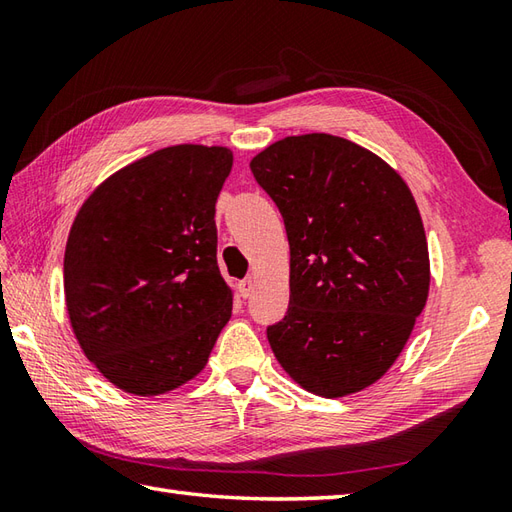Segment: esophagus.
Wrapping results in <instances>:
<instances>
[{
  "label": "esophagus",
  "instance_id": "34e87169",
  "mask_svg": "<svg viewBox=\"0 0 512 512\" xmlns=\"http://www.w3.org/2000/svg\"><path fill=\"white\" fill-rule=\"evenodd\" d=\"M253 292H255V279L253 277H246V279L239 281V295H242L244 299H248L250 295H253Z\"/></svg>",
  "mask_w": 512,
  "mask_h": 512
}]
</instances>
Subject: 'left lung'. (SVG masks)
Wrapping results in <instances>:
<instances>
[{"instance_id": "1", "label": "left lung", "mask_w": 512, "mask_h": 512, "mask_svg": "<svg viewBox=\"0 0 512 512\" xmlns=\"http://www.w3.org/2000/svg\"><path fill=\"white\" fill-rule=\"evenodd\" d=\"M284 217L290 303L266 336L312 394L376 383L429 295V250L407 184L372 151L330 134L288 136L250 160Z\"/></svg>"}]
</instances>
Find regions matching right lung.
<instances>
[{
	"label": "right lung",
	"instance_id": "1",
	"mask_svg": "<svg viewBox=\"0 0 512 512\" xmlns=\"http://www.w3.org/2000/svg\"><path fill=\"white\" fill-rule=\"evenodd\" d=\"M231 167L224 147L160 149L114 173L76 215L63 257L72 330L129 394L187 383L231 319L215 226Z\"/></svg>",
	"mask_w": 512,
	"mask_h": 512
}]
</instances>
